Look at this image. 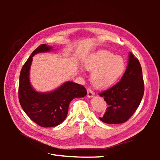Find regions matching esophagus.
Listing matches in <instances>:
<instances>
[{"instance_id": "34e87169", "label": "esophagus", "mask_w": 160, "mask_h": 160, "mask_svg": "<svg viewBox=\"0 0 160 160\" xmlns=\"http://www.w3.org/2000/svg\"><path fill=\"white\" fill-rule=\"evenodd\" d=\"M87 96H88V97H92L93 96H94V92L91 90L90 88H88V94H87Z\"/></svg>"}]
</instances>
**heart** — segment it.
Listing matches in <instances>:
<instances>
[{
	"label": "heart",
	"instance_id": "b5f03b06",
	"mask_svg": "<svg viewBox=\"0 0 160 160\" xmlns=\"http://www.w3.org/2000/svg\"><path fill=\"white\" fill-rule=\"evenodd\" d=\"M83 64L88 71L92 72V82L99 89L112 86L125 69L123 58L106 50H99L90 54L85 59Z\"/></svg>",
	"mask_w": 160,
	"mask_h": 160
}]
</instances>
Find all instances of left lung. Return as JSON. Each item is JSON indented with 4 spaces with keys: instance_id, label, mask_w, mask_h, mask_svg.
Segmentation results:
<instances>
[{
    "instance_id": "left-lung-1",
    "label": "left lung",
    "mask_w": 160,
    "mask_h": 160,
    "mask_svg": "<svg viewBox=\"0 0 160 160\" xmlns=\"http://www.w3.org/2000/svg\"><path fill=\"white\" fill-rule=\"evenodd\" d=\"M128 66L121 81L99 94L108 104L102 122L118 124L126 122L136 111L144 94L142 68L139 61L128 54Z\"/></svg>"
}]
</instances>
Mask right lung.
<instances>
[{"mask_svg":"<svg viewBox=\"0 0 160 160\" xmlns=\"http://www.w3.org/2000/svg\"><path fill=\"white\" fill-rule=\"evenodd\" d=\"M53 48L47 44L37 47L22 68L19 82V101L24 112L38 125L49 128L59 125L66 119L72 99L87 95L84 86L71 81L65 82L48 92L35 90L29 80L32 57L39 53L48 52Z\"/></svg>","mask_w":160,"mask_h":160,"instance_id":"add662e5","label":"right lung"}]
</instances>
